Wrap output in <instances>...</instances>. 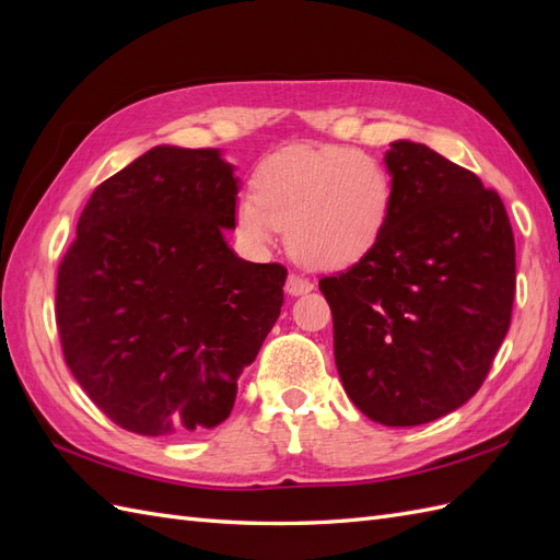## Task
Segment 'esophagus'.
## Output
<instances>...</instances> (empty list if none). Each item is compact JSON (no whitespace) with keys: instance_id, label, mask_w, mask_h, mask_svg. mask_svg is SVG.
Returning <instances> with one entry per match:
<instances>
[{"instance_id":"obj_1","label":"esophagus","mask_w":560,"mask_h":560,"mask_svg":"<svg viewBox=\"0 0 560 560\" xmlns=\"http://www.w3.org/2000/svg\"><path fill=\"white\" fill-rule=\"evenodd\" d=\"M313 287H315V284H313L308 278L296 276V273H290V278H287L284 290H287V294H292V296H301V294H308V292L313 290Z\"/></svg>"}]
</instances>
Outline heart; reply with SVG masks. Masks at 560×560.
<instances>
[{
    "label": "heart",
    "mask_w": 560,
    "mask_h": 560,
    "mask_svg": "<svg viewBox=\"0 0 560 560\" xmlns=\"http://www.w3.org/2000/svg\"><path fill=\"white\" fill-rule=\"evenodd\" d=\"M254 198L235 208V226L254 247L284 229L294 259L311 268H341L362 259L383 233L393 182L364 151L290 147L254 175Z\"/></svg>",
    "instance_id": "obj_1"
}]
</instances>
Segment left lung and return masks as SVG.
Instances as JSON below:
<instances>
[{"label":"left lung","mask_w":560,"mask_h":560,"mask_svg":"<svg viewBox=\"0 0 560 560\" xmlns=\"http://www.w3.org/2000/svg\"><path fill=\"white\" fill-rule=\"evenodd\" d=\"M393 208L378 241L319 280L348 397L374 422L411 428L463 406L512 322L516 249L493 189L430 147L397 140Z\"/></svg>","instance_id":"1"}]
</instances>
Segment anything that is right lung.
Returning <instances> with one entry per match:
<instances>
[{
	"label": "right lung",
	"instance_id": "obj_1",
	"mask_svg": "<svg viewBox=\"0 0 560 560\" xmlns=\"http://www.w3.org/2000/svg\"><path fill=\"white\" fill-rule=\"evenodd\" d=\"M238 177L219 149L154 147L93 191L58 268L65 362L128 432L224 422L282 308L287 268L235 254Z\"/></svg>",
	"mask_w": 560,
	"mask_h": 560
}]
</instances>
